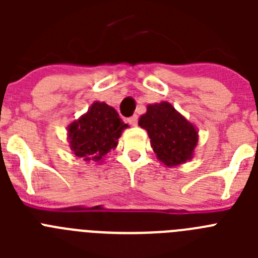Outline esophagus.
<instances>
[{
    "label": "esophagus",
    "mask_w": 258,
    "mask_h": 258,
    "mask_svg": "<svg viewBox=\"0 0 258 258\" xmlns=\"http://www.w3.org/2000/svg\"><path fill=\"white\" fill-rule=\"evenodd\" d=\"M127 122H129L131 125H137V122H138V116L133 115L132 117L127 118Z\"/></svg>",
    "instance_id": "1"
}]
</instances>
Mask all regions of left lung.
Segmentation results:
<instances>
[{"instance_id":"left-lung-1","label":"left lung","mask_w":258,"mask_h":258,"mask_svg":"<svg viewBox=\"0 0 258 258\" xmlns=\"http://www.w3.org/2000/svg\"><path fill=\"white\" fill-rule=\"evenodd\" d=\"M140 125L149 133L157 159L168 166L188 160L197 147V129L168 102L150 104Z\"/></svg>"}]
</instances>
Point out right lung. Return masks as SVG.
I'll use <instances>...</instances> for the list:
<instances>
[{"label": "right lung", "mask_w": 258, "mask_h": 258, "mask_svg": "<svg viewBox=\"0 0 258 258\" xmlns=\"http://www.w3.org/2000/svg\"><path fill=\"white\" fill-rule=\"evenodd\" d=\"M127 125L118 117L116 109L95 102L88 113L68 126V140L72 151L84 160H101L115 150L117 140Z\"/></svg>", "instance_id": "add662e5"}]
</instances>
